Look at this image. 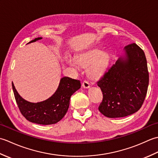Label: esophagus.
Returning <instances> with one entry per match:
<instances>
[{
  "mask_svg": "<svg viewBox=\"0 0 158 158\" xmlns=\"http://www.w3.org/2000/svg\"><path fill=\"white\" fill-rule=\"evenodd\" d=\"M82 86H83V88H86V89H88V88H89V87H90V85H89V83L87 81H84L83 82V83H82Z\"/></svg>",
  "mask_w": 158,
  "mask_h": 158,
  "instance_id": "1",
  "label": "esophagus"
}]
</instances>
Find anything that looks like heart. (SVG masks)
<instances>
[{
  "label": "heart",
  "instance_id": "heart-1",
  "mask_svg": "<svg viewBox=\"0 0 158 158\" xmlns=\"http://www.w3.org/2000/svg\"><path fill=\"white\" fill-rule=\"evenodd\" d=\"M110 61V56L108 52L94 48L79 53L76 56L75 60L69 58L68 63L74 68H77V64L84 68L89 65L87 70L88 76L91 78H98L106 72Z\"/></svg>",
  "mask_w": 158,
  "mask_h": 158
}]
</instances>
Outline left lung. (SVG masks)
Segmentation results:
<instances>
[{"label":"left lung","instance_id":"8db88e82","mask_svg":"<svg viewBox=\"0 0 158 158\" xmlns=\"http://www.w3.org/2000/svg\"><path fill=\"white\" fill-rule=\"evenodd\" d=\"M124 55L98 81L103 94L98 110L110 118L128 116L138 111L145 100L149 73L143 50L136 43L124 48Z\"/></svg>","mask_w":158,"mask_h":158}]
</instances>
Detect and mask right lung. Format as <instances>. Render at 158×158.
Masks as SVG:
<instances>
[{
	"mask_svg": "<svg viewBox=\"0 0 158 158\" xmlns=\"http://www.w3.org/2000/svg\"><path fill=\"white\" fill-rule=\"evenodd\" d=\"M42 39L36 38L28 43ZM12 88L20 112L29 122L51 125L61 120L69 109L70 97L81 88L79 80L64 77L60 79L58 88L53 94L45 100L39 102H31L20 96L12 82Z\"/></svg>",
	"mask_w": 158,
	"mask_h": 158,
	"instance_id": "obj_1",
	"label": "right lung"
}]
</instances>
